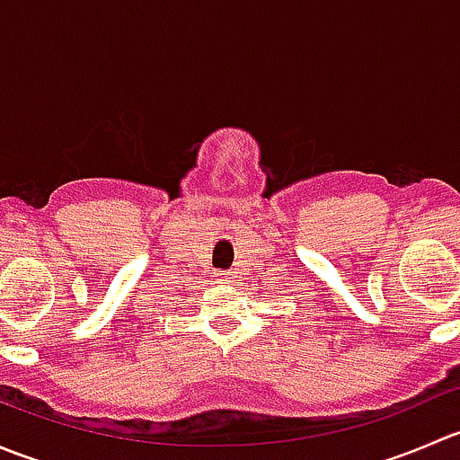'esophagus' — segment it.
Listing matches in <instances>:
<instances>
[{"instance_id":"esophagus-1","label":"esophagus","mask_w":460,"mask_h":460,"mask_svg":"<svg viewBox=\"0 0 460 460\" xmlns=\"http://www.w3.org/2000/svg\"><path fill=\"white\" fill-rule=\"evenodd\" d=\"M220 276H225V278H226V276H229V273H220Z\"/></svg>"}]
</instances>
